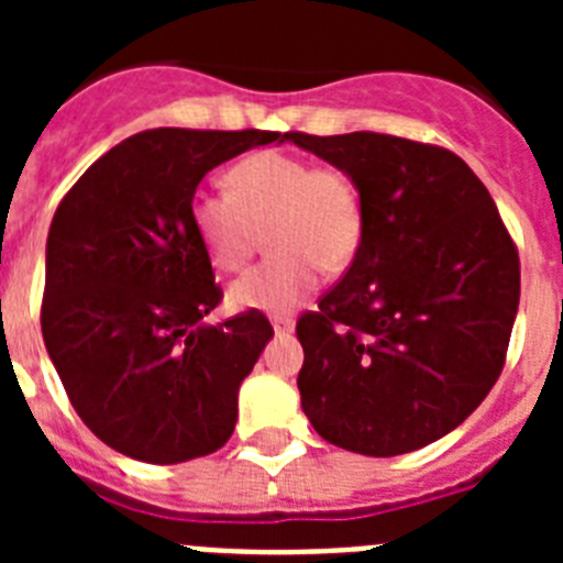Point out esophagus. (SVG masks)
<instances>
[{
	"instance_id": "esophagus-1",
	"label": "esophagus",
	"mask_w": 563,
	"mask_h": 563,
	"mask_svg": "<svg viewBox=\"0 0 563 563\" xmlns=\"http://www.w3.org/2000/svg\"><path fill=\"white\" fill-rule=\"evenodd\" d=\"M292 321L290 318H273V332H276V335H290L292 332Z\"/></svg>"
}]
</instances>
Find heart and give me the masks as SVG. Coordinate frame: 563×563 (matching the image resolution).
<instances>
[{"mask_svg": "<svg viewBox=\"0 0 563 563\" xmlns=\"http://www.w3.org/2000/svg\"><path fill=\"white\" fill-rule=\"evenodd\" d=\"M228 188L191 197V225L220 271H239L271 225L276 251L231 285L239 310L285 312L312 296L321 267L343 271L363 239V202L355 180L338 166H316L287 152H253L228 172Z\"/></svg>", "mask_w": 563, "mask_h": 563, "instance_id": "heart-1", "label": "heart"}]
</instances>
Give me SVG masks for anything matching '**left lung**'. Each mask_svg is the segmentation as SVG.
Masks as SVG:
<instances>
[{"instance_id":"left-lung-1","label":"left lung","mask_w":563,"mask_h":563,"mask_svg":"<svg viewBox=\"0 0 563 563\" xmlns=\"http://www.w3.org/2000/svg\"><path fill=\"white\" fill-rule=\"evenodd\" d=\"M282 141L343 168L363 202L350 271L296 324L301 409L338 449H422L499 380L519 310L514 236L449 148L380 132Z\"/></svg>"}]
</instances>
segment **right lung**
Here are the masks:
<instances>
[{
	"instance_id": "right-lung-1",
	"label": "right lung",
	"mask_w": 563,
	"mask_h": 563,
	"mask_svg": "<svg viewBox=\"0 0 563 563\" xmlns=\"http://www.w3.org/2000/svg\"><path fill=\"white\" fill-rule=\"evenodd\" d=\"M278 137L148 129L98 157L58 202L44 346L73 409L109 449L174 465L233 434L239 386L273 327L258 310L202 324L222 287L188 208L213 166Z\"/></svg>"
}]
</instances>
